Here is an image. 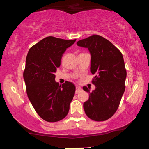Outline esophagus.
Instances as JSON below:
<instances>
[{"label": "esophagus", "instance_id": "1", "mask_svg": "<svg viewBox=\"0 0 149 149\" xmlns=\"http://www.w3.org/2000/svg\"><path fill=\"white\" fill-rule=\"evenodd\" d=\"M81 91H82V89L79 86H77L76 88H75V93H76V94L79 93V92Z\"/></svg>", "mask_w": 149, "mask_h": 149}]
</instances>
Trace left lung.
<instances>
[{"instance_id": "8db88e82", "label": "left lung", "mask_w": 149, "mask_h": 149, "mask_svg": "<svg viewBox=\"0 0 149 149\" xmlns=\"http://www.w3.org/2000/svg\"><path fill=\"white\" fill-rule=\"evenodd\" d=\"M79 47L87 48L91 54V72L95 76L93 84L95 89L90 92L84 103L86 115L97 122L105 121L117 110L125 91L126 70L121 52L114 45L98 35L77 41Z\"/></svg>"}]
</instances>
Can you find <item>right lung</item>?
Masks as SVG:
<instances>
[{
    "mask_svg": "<svg viewBox=\"0 0 149 149\" xmlns=\"http://www.w3.org/2000/svg\"><path fill=\"white\" fill-rule=\"evenodd\" d=\"M76 41L47 37L29 50L24 79L27 97L42 119L56 122L66 116L75 94L71 82L62 85L55 81L63 54Z\"/></svg>",
    "mask_w": 149,
    "mask_h": 149,
    "instance_id": "obj_1",
    "label": "right lung"
}]
</instances>
